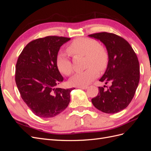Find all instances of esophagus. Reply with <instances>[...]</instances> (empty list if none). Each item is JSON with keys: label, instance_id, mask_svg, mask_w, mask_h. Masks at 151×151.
<instances>
[{"label": "esophagus", "instance_id": "1", "mask_svg": "<svg viewBox=\"0 0 151 151\" xmlns=\"http://www.w3.org/2000/svg\"><path fill=\"white\" fill-rule=\"evenodd\" d=\"M88 86H77V88H80L82 89H88Z\"/></svg>", "mask_w": 151, "mask_h": 151}]
</instances>
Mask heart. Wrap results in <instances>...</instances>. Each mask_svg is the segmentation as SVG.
<instances>
[{"label": "heart", "instance_id": "heart-1", "mask_svg": "<svg viewBox=\"0 0 151 151\" xmlns=\"http://www.w3.org/2000/svg\"><path fill=\"white\" fill-rule=\"evenodd\" d=\"M72 56H85L86 67L83 72H77L69 80L71 85L84 86L89 84L98 76V71H103L107 68L109 55L106 49L100 45L96 40L90 38H79L72 42L67 48ZM58 70L65 76H69L72 72V65L67 55L60 53L56 58Z\"/></svg>", "mask_w": 151, "mask_h": 151}]
</instances>
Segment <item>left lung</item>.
<instances>
[{
  "label": "left lung",
  "instance_id": "1",
  "mask_svg": "<svg viewBox=\"0 0 151 151\" xmlns=\"http://www.w3.org/2000/svg\"><path fill=\"white\" fill-rule=\"evenodd\" d=\"M89 36L99 40L106 47L108 64L99 81L111 83L99 87V92L91 99L94 107L106 113H116L126 108L133 99L140 80L138 58L129 43L121 36L101 32Z\"/></svg>",
  "mask_w": 151,
  "mask_h": 151
}]
</instances>
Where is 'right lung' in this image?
I'll return each mask as SVG.
<instances>
[{"instance_id":"right-lung-1","label":"right lung","mask_w":151,"mask_h":151,"mask_svg":"<svg viewBox=\"0 0 151 151\" xmlns=\"http://www.w3.org/2000/svg\"><path fill=\"white\" fill-rule=\"evenodd\" d=\"M70 38L48 36L31 41L22 50L16 65L15 80L22 100L35 115L55 116L69 104L74 89L56 88L63 77L56 65L62 45Z\"/></svg>"}]
</instances>
